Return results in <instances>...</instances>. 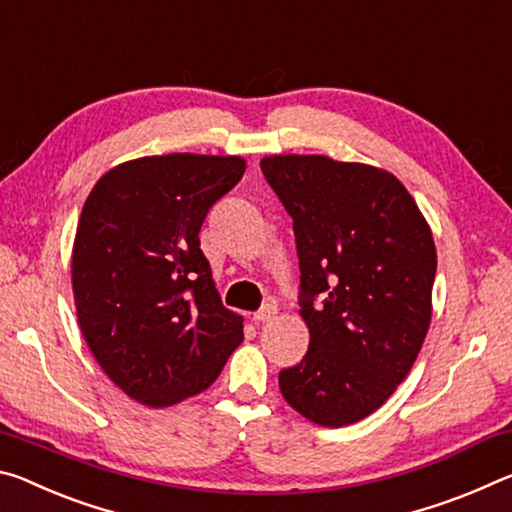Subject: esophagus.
<instances>
[{
  "label": "esophagus",
  "mask_w": 512,
  "mask_h": 512,
  "mask_svg": "<svg viewBox=\"0 0 512 512\" xmlns=\"http://www.w3.org/2000/svg\"><path fill=\"white\" fill-rule=\"evenodd\" d=\"M276 313H279V308H276V306H272V304H265L263 308H261V311H256L254 313V320L256 322H272L274 320V317H276Z\"/></svg>",
  "instance_id": "1"
}]
</instances>
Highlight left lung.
Masks as SVG:
<instances>
[{
	"mask_svg": "<svg viewBox=\"0 0 512 512\" xmlns=\"http://www.w3.org/2000/svg\"><path fill=\"white\" fill-rule=\"evenodd\" d=\"M299 256L306 356L279 372L288 404L320 426L383 406L413 367L431 324L435 245L395 174L329 156H267Z\"/></svg>",
	"mask_w": 512,
	"mask_h": 512,
	"instance_id": "left-lung-1",
	"label": "left lung"
}]
</instances>
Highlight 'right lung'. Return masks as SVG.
<instances>
[{
  "mask_svg": "<svg viewBox=\"0 0 512 512\" xmlns=\"http://www.w3.org/2000/svg\"><path fill=\"white\" fill-rule=\"evenodd\" d=\"M245 158L167 154L108 170L83 204L72 290L83 338L108 379L163 408L206 390L242 342L199 249L206 213Z\"/></svg>",
  "mask_w": 512,
  "mask_h": 512,
  "instance_id": "obj_1",
  "label": "right lung"
}]
</instances>
